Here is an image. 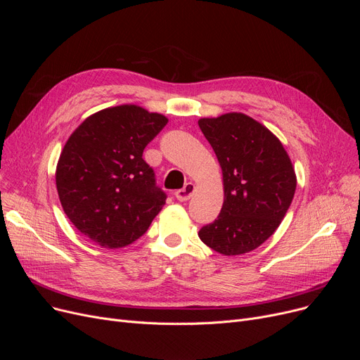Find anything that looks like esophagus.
Here are the masks:
<instances>
[{
    "instance_id": "1",
    "label": "esophagus",
    "mask_w": 360,
    "mask_h": 360,
    "mask_svg": "<svg viewBox=\"0 0 360 360\" xmlns=\"http://www.w3.org/2000/svg\"><path fill=\"white\" fill-rule=\"evenodd\" d=\"M195 193V185L193 184V182H188L182 190H178L176 193H175V197L179 200V201H186V200H190L191 197H193V194Z\"/></svg>"
}]
</instances>
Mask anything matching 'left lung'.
<instances>
[{
	"label": "left lung",
	"mask_w": 360,
	"mask_h": 360,
	"mask_svg": "<svg viewBox=\"0 0 360 360\" xmlns=\"http://www.w3.org/2000/svg\"><path fill=\"white\" fill-rule=\"evenodd\" d=\"M198 125L217 156L224 191L220 214L198 236L223 255L251 252L276 232L292 204V160L273 132L245 113L201 118Z\"/></svg>",
	"instance_id": "8db88e82"
}]
</instances>
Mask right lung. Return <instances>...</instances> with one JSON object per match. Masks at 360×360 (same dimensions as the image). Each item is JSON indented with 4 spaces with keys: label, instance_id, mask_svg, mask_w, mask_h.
<instances>
[{
    "label": "right lung",
    "instance_id": "right-lung-1",
    "mask_svg": "<svg viewBox=\"0 0 360 360\" xmlns=\"http://www.w3.org/2000/svg\"><path fill=\"white\" fill-rule=\"evenodd\" d=\"M167 118L139 105H120L87 117L67 140L55 182L71 223L99 247L137 240L159 214L166 194L143 159Z\"/></svg>",
    "mask_w": 360,
    "mask_h": 360
}]
</instances>
